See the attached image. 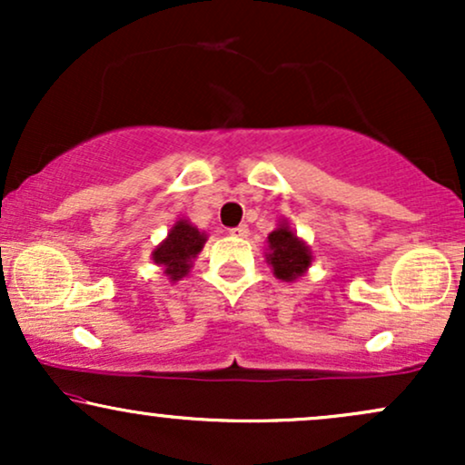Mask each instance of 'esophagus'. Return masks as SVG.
<instances>
[{"label":"esophagus","mask_w":465,"mask_h":465,"mask_svg":"<svg viewBox=\"0 0 465 465\" xmlns=\"http://www.w3.org/2000/svg\"><path fill=\"white\" fill-rule=\"evenodd\" d=\"M229 233H232V236H236V238H244L249 233V227L247 225H238V227L229 229Z\"/></svg>","instance_id":"34e87169"}]
</instances>
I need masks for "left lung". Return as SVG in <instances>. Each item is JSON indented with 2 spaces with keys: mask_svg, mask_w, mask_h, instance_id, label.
Returning a JSON list of instances; mask_svg holds the SVG:
<instances>
[{
  "mask_svg": "<svg viewBox=\"0 0 465 465\" xmlns=\"http://www.w3.org/2000/svg\"><path fill=\"white\" fill-rule=\"evenodd\" d=\"M269 264L273 266V273L284 282H292L295 277L303 275L312 262V255L306 244L286 225H280L275 232L269 233Z\"/></svg>",
  "mask_w": 465,
  "mask_h": 465,
  "instance_id": "obj_1",
  "label": "left lung"
}]
</instances>
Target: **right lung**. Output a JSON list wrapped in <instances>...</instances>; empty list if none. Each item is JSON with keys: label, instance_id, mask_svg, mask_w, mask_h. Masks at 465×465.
Segmentation results:
<instances>
[{"label": "right lung", "instance_id": "add662e5", "mask_svg": "<svg viewBox=\"0 0 465 465\" xmlns=\"http://www.w3.org/2000/svg\"><path fill=\"white\" fill-rule=\"evenodd\" d=\"M205 236L196 227H192L188 221H179L170 229L168 238L153 251L154 264L165 266V275L170 280H179L190 271L192 258L201 253Z\"/></svg>", "mask_w": 465, "mask_h": 465}]
</instances>
